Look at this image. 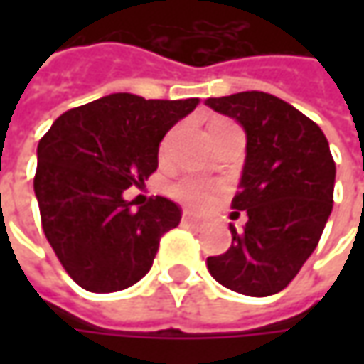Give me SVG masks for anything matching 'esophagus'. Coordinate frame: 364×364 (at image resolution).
Returning a JSON list of instances; mask_svg holds the SVG:
<instances>
[{"instance_id": "34e87169", "label": "esophagus", "mask_w": 364, "mask_h": 364, "mask_svg": "<svg viewBox=\"0 0 364 364\" xmlns=\"http://www.w3.org/2000/svg\"><path fill=\"white\" fill-rule=\"evenodd\" d=\"M184 220H188V223H203V218L198 217L196 213H192V210H184Z\"/></svg>"}]
</instances>
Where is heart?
<instances>
[{"label": "heart", "mask_w": 364, "mask_h": 364, "mask_svg": "<svg viewBox=\"0 0 364 364\" xmlns=\"http://www.w3.org/2000/svg\"><path fill=\"white\" fill-rule=\"evenodd\" d=\"M223 125H229V121H213L210 123V132H215L218 127H223ZM170 144V139H166L164 141V149L168 147ZM172 194H174L178 200H182V203H188V204H206L213 200V196H215V190L210 188V186H206L204 182H198V180H192V178H186V180H180V182H176L174 186H172Z\"/></svg>", "instance_id": "b5f03b06"}]
</instances>
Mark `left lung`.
I'll list each match as a JSON object with an SVG mask.
<instances>
[{
  "label": "left lung",
  "mask_w": 364,
  "mask_h": 364,
  "mask_svg": "<svg viewBox=\"0 0 364 364\" xmlns=\"http://www.w3.org/2000/svg\"><path fill=\"white\" fill-rule=\"evenodd\" d=\"M204 103L245 129L247 156L232 208L249 218L243 232L229 225L231 247L206 259V267L237 294L273 296L312 255L332 213L336 166L328 139L314 121L269 92H235Z\"/></svg>",
  "instance_id": "1"
}]
</instances>
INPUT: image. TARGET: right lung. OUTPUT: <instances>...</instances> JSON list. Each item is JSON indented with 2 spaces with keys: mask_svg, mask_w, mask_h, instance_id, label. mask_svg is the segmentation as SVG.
Masks as SVG:
<instances>
[{
  "mask_svg": "<svg viewBox=\"0 0 364 364\" xmlns=\"http://www.w3.org/2000/svg\"><path fill=\"white\" fill-rule=\"evenodd\" d=\"M198 99L160 101L113 92L70 109L38 144L34 192L42 229L78 286L111 294L137 284L182 210L164 196L133 210L123 190L158 170L164 135Z\"/></svg>",
  "mask_w": 364,
  "mask_h": 364,
  "instance_id": "obj_1",
  "label": "right lung"
}]
</instances>
